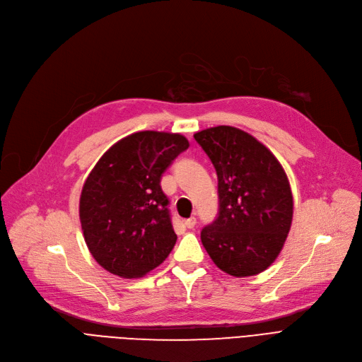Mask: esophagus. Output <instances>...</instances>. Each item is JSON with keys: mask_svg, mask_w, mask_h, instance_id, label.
Masks as SVG:
<instances>
[{"mask_svg": "<svg viewBox=\"0 0 362 362\" xmlns=\"http://www.w3.org/2000/svg\"><path fill=\"white\" fill-rule=\"evenodd\" d=\"M185 226L187 227V229H194V227L197 226V218H195V217H191V218L185 220Z\"/></svg>", "mask_w": 362, "mask_h": 362, "instance_id": "obj_1", "label": "esophagus"}]
</instances>
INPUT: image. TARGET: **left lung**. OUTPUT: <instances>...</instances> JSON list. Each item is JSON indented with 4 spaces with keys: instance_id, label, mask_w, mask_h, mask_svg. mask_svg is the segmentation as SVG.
Returning <instances> with one entry per match:
<instances>
[{
    "instance_id": "obj_1",
    "label": "left lung",
    "mask_w": 362,
    "mask_h": 362,
    "mask_svg": "<svg viewBox=\"0 0 362 362\" xmlns=\"http://www.w3.org/2000/svg\"><path fill=\"white\" fill-rule=\"evenodd\" d=\"M218 179V216L201 240L224 273L255 276L269 269L291 230L293 197L286 173L272 151L232 126L194 135Z\"/></svg>"
}]
</instances>
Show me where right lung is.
Here are the masks:
<instances>
[{"mask_svg": "<svg viewBox=\"0 0 362 362\" xmlns=\"http://www.w3.org/2000/svg\"><path fill=\"white\" fill-rule=\"evenodd\" d=\"M187 148L179 133L136 132L95 164L82 187L79 217L88 250L103 269L136 279L168 257L177 236L160 182Z\"/></svg>", "mask_w": 362, "mask_h": 362, "instance_id": "1", "label": "right lung"}]
</instances>
